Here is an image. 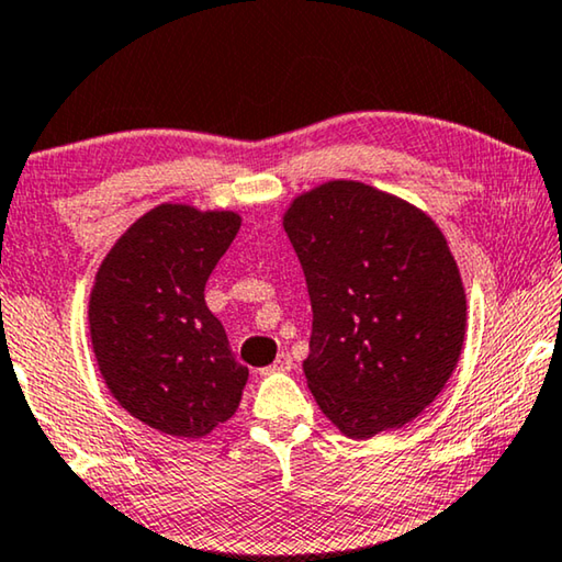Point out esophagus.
Wrapping results in <instances>:
<instances>
[{
	"mask_svg": "<svg viewBox=\"0 0 562 562\" xmlns=\"http://www.w3.org/2000/svg\"><path fill=\"white\" fill-rule=\"evenodd\" d=\"M292 367H295V363H292V357H290V353H280V357L274 359L272 367L259 369V374L267 376V374H274V371H290Z\"/></svg>",
	"mask_w": 562,
	"mask_h": 562,
	"instance_id": "obj_1",
	"label": "esophagus"
}]
</instances>
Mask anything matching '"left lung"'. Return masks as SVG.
<instances>
[{
  "label": "left lung",
  "instance_id": "8db88e82",
  "mask_svg": "<svg viewBox=\"0 0 562 562\" xmlns=\"http://www.w3.org/2000/svg\"><path fill=\"white\" fill-rule=\"evenodd\" d=\"M282 226L313 305L303 371L346 438L405 428L461 359L465 290L446 234L423 209L359 180L295 195Z\"/></svg>",
  "mask_w": 562,
  "mask_h": 562
}]
</instances>
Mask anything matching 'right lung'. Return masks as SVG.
<instances>
[{"instance_id":"1","label":"right lung","mask_w":562,"mask_h":562,"mask_svg":"<svg viewBox=\"0 0 562 562\" xmlns=\"http://www.w3.org/2000/svg\"><path fill=\"white\" fill-rule=\"evenodd\" d=\"M239 226L236 211L160 203L114 241L93 278L101 376L126 413L165 436L205 438L241 402L249 369L205 305V282Z\"/></svg>"}]
</instances>
